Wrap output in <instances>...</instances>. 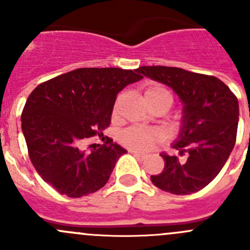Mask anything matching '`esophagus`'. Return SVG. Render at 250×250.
I'll use <instances>...</instances> for the list:
<instances>
[{"instance_id":"1","label":"esophagus","mask_w":250,"mask_h":250,"mask_svg":"<svg viewBox=\"0 0 250 250\" xmlns=\"http://www.w3.org/2000/svg\"><path fill=\"white\" fill-rule=\"evenodd\" d=\"M130 153H132V155L134 156L135 158H138V160H139V161L145 160V157H146V155H144V153L137 152V151H130Z\"/></svg>"}]
</instances>
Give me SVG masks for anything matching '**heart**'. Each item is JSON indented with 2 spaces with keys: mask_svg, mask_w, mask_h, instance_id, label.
Returning a JSON list of instances; mask_svg holds the SVG:
<instances>
[{
  "mask_svg": "<svg viewBox=\"0 0 250 250\" xmlns=\"http://www.w3.org/2000/svg\"><path fill=\"white\" fill-rule=\"evenodd\" d=\"M144 99L147 104H162L169 109L173 104V97L166 88L161 85L148 87L144 93ZM165 138V134L156 128H143L133 125L127 128L120 134V141L130 150L147 151L161 143Z\"/></svg>",
  "mask_w": 250,
  "mask_h": 250,
  "instance_id": "1",
  "label": "heart"
}]
</instances>
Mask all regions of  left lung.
Listing matches in <instances>:
<instances>
[{
	"label": "left lung",
	"mask_w": 250,
	"mask_h": 250,
	"mask_svg": "<svg viewBox=\"0 0 250 250\" xmlns=\"http://www.w3.org/2000/svg\"><path fill=\"white\" fill-rule=\"evenodd\" d=\"M144 76L172 88L184 104L181 127L172 147L185 161L162 153L165 168L151 181L174 195H190L206 188L223 169L236 143L238 100L219 78L180 67L141 66Z\"/></svg>",
	"instance_id": "8db88e82"
}]
</instances>
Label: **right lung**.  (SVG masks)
<instances>
[{"label": "right lung", "mask_w": 250, "mask_h": 250, "mask_svg": "<svg viewBox=\"0 0 250 250\" xmlns=\"http://www.w3.org/2000/svg\"><path fill=\"white\" fill-rule=\"evenodd\" d=\"M141 78L137 70L83 67L32 90L21 113L22 134L35 169L58 192L82 197L107 183L127 150L112 140L90 153L81 145L109 127L117 94Z\"/></svg>", "instance_id": "1"}]
</instances>
